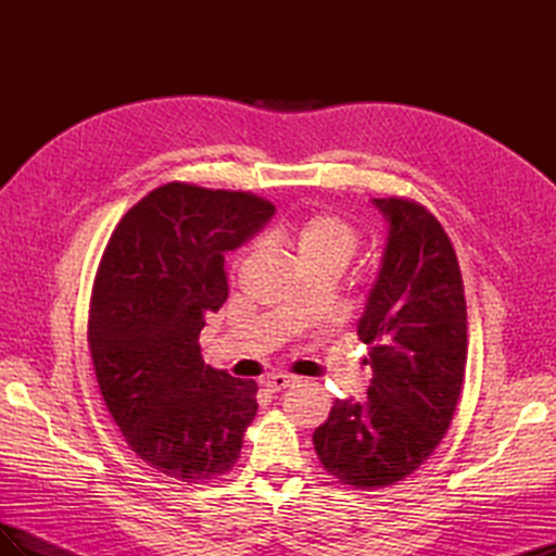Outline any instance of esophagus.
Segmentation results:
<instances>
[{
  "label": "esophagus",
  "instance_id": "34e87169",
  "mask_svg": "<svg viewBox=\"0 0 556 556\" xmlns=\"http://www.w3.org/2000/svg\"><path fill=\"white\" fill-rule=\"evenodd\" d=\"M294 380H296V378H292V376H285V374H271L268 378H264V387H266L268 392H282L285 387L294 384Z\"/></svg>",
  "mask_w": 556,
  "mask_h": 556
}]
</instances>
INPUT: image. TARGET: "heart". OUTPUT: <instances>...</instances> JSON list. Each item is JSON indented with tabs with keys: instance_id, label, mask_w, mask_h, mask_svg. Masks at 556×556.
<instances>
[{
	"instance_id": "1",
	"label": "heart",
	"mask_w": 556,
	"mask_h": 556,
	"mask_svg": "<svg viewBox=\"0 0 556 556\" xmlns=\"http://www.w3.org/2000/svg\"><path fill=\"white\" fill-rule=\"evenodd\" d=\"M276 241L294 250L301 268H331L341 274L357 255L359 231L339 213L311 211L282 225Z\"/></svg>"
}]
</instances>
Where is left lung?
<instances>
[{
	"mask_svg": "<svg viewBox=\"0 0 556 556\" xmlns=\"http://www.w3.org/2000/svg\"><path fill=\"white\" fill-rule=\"evenodd\" d=\"M390 223L357 336L374 368L368 396L336 399L313 433L317 459L352 490L406 480L439 447L462 394L466 299L443 225L413 199H374Z\"/></svg>",
	"mask_w": 556,
	"mask_h": 556,
	"instance_id": "1",
	"label": "left lung"
}]
</instances>
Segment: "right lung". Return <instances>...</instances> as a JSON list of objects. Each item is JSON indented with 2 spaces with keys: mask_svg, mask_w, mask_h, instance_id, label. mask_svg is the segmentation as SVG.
<instances>
[{
  "mask_svg": "<svg viewBox=\"0 0 556 556\" xmlns=\"http://www.w3.org/2000/svg\"><path fill=\"white\" fill-rule=\"evenodd\" d=\"M276 213L252 192L166 182L131 206L97 268L88 345L125 443L180 482L225 476L257 413V382L204 364L199 331L227 301L225 252Z\"/></svg>",
  "mask_w": 556,
  "mask_h": 556,
  "instance_id": "add662e5",
  "label": "right lung"
}]
</instances>
